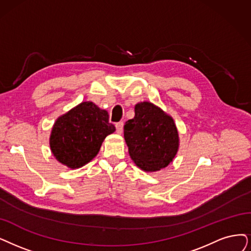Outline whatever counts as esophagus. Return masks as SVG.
Instances as JSON below:
<instances>
[{
    "label": "esophagus",
    "mask_w": 251,
    "mask_h": 251,
    "mask_svg": "<svg viewBox=\"0 0 251 251\" xmlns=\"http://www.w3.org/2000/svg\"><path fill=\"white\" fill-rule=\"evenodd\" d=\"M115 127H116V132L118 134H122L123 131H124V123L123 122H119L115 125Z\"/></svg>",
    "instance_id": "34e87169"
}]
</instances>
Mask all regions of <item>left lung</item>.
Masks as SVG:
<instances>
[{
  "mask_svg": "<svg viewBox=\"0 0 251 251\" xmlns=\"http://www.w3.org/2000/svg\"><path fill=\"white\" fill-rule=\"evenodd\" d=\"M128 153L146 172H154L172 162L179 146L174 120L149 102L135 106V116L124 126Z\"/></svg>",
  "mask_w": 251,
  "mask_h": 251,
  "instance_id": "obj_1",
  "label": "left lung"
}]
</instances>
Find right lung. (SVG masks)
<instances>
[{
  "label": "right lung",
  "instance_id": "right-lung-1",
  "mask_svg": "<svg viewBox=\"0 0 251 251\" xmlns=\"http://www.w3.org/2000/svg\"><path fill=\"white\" fill-rule=\"evenodd\" d=\"M114 131L106 110L83 102L57 118L50 136V148L59 163L71 169L80 168L91 162L104 139Z\"/></svg>",
  "mask_w": 251,
  "mask_h": 251
}]
</instances>
